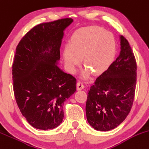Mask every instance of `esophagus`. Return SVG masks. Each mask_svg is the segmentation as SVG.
Returning <instances> with one entry per match:
<instances>
[{"label": "esophagus", "mask_w": 149, "mask_h": 149, "mask_svg": "<svg viewBox=\"0 0 149 149\" xmlns=\"http://www.w3.org/2000/svg\"><path fill=\"white\" fill-rule=\"evenodd\" d=\"M84 82L82 81H78V83H77V89L78 90H80V89H82L84 88Z\"/></svg>", "instance_id": "esophagus-1"}]
</instances>
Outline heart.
I'll return each instance as SVG.
<instances>
[{
    "instance_id": "b5f03b06",
    "label": "heart",
    "mask_w": 149,
    "mask_h": 149,
    "mask_svg": "<svg viewBox=\"0 0 149 149\" xmlns=\"http://www.w3.org/2000/svg\"><path fill=\"white\" fill-rule=\"evenodd\" d=\"M116 53L114 36L98 26L82 28L73 36L71 44L65 46L63 58L68 71L76 72L81 64L82 57L87 68L82 72L87 77L94 72L101 75L112 65Z\"/></svg>"
}]
</instances>
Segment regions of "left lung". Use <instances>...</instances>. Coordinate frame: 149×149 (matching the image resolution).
<instances>
[{"instance_id": "obj_1", "label": "left lung", "mask_w": 149, "mask_h": 149, "mask_svg": "<svg viewBox=\"0 0 149 149\" xmlns=\"http://www.w3.org/2000/svg\"><path fill=\"white\" fill-rule=\"evenodd\" d=\"M119 55L98 77L88 92L86 115L90 126L107 131L124 121L131 110L137 83V63L133 51L123 36Z\"/></svg>"}]
</instances>
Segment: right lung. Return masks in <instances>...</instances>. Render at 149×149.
Segmentation results:
<instances>
[{
    "label": "right lung",
    "instance_id": "right-lung-1",
    "mask_svg": "<svg viewBox=\"0 0 149 149\" xmlns=\"http://www.w3.org/2000/svg\"><path fill=\"white\" fill-rule=\"evenodd\" d=\"M71 18L33 27L17 46L12 64L17 105L34 128H56L64 118L63 105L76 91V79L57 66L64 30Z\"/></svg>",
    "mask_w": 149,
    "mask_h": 149
}]
</instances>
